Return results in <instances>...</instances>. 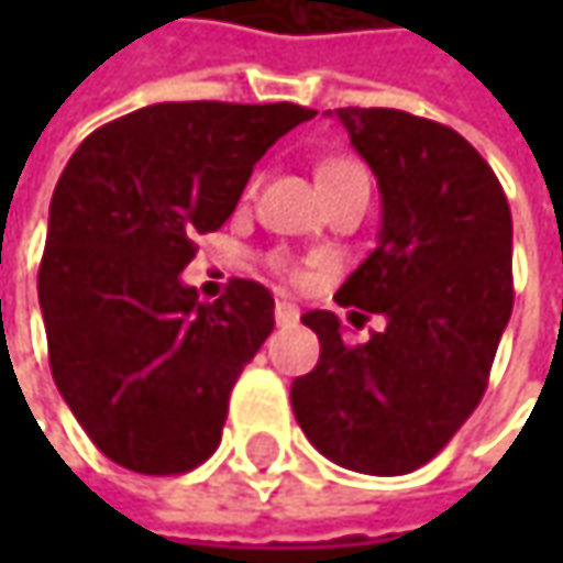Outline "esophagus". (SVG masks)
I'll use <instances>...</instances> for the list:
<instances>
[{"instance_id":"esophagus-1","label":"esophagus","mask_w":563,"mask_h":563,"mask_svg":"<svg viewBox=\"0 0 563 563\" xmlns=\"http://www.w3.org/2000/svg\"><path fill=\"white\" fill-rule=\"evenodd\" d=\"M274 312H277V322H280V325H292V322H299V309H296L292 302H286V299L277 302V309H274Z\"/></svg>"}]
</instances>
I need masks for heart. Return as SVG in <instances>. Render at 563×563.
I'll return each instance as SVG.
<instances>
[{
	"label": "heart",
	"instance_id": "b5f03b06",
	"mask_svg": "<svg viewBox=\"0 0 563 563\" xmlns=\"http://www.w3.org/2000/svg\"><path fill=\"white\" fill-rule=\"evenodd\" d=\"M358 172H365L358 163H352V159H329L322 169H319V181H322V188H329V185H335V181H342V178H349V175H358ZM277 271H283L286 277H299L286 261H277Z\"/></svg>",
	"mask_w": 563,
	"mask_h": 563
}]
</instances>
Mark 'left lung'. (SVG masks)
<instances>
[{
  "label": "left lung",
  "instance_id": "8db88e82",
  "mask_svg": "<svg viewBox=\"0 0 563 563\" xmlns=\"http://www.w3.org/2000/svg\"><path fill=\"white\" fill-rule=\"evenodd\" d=\"M382 188V231L339 306L385 312L365 345L312 309L319 362L292 413L332 463L404 476L430 463L483 400L511 316V211L489 163L450 126L388 110H335Z\"/></svg>",
  "mask_w": 563,
  "mask_h": 563
}]
</instances>
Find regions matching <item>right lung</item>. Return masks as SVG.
Masks as SVG:
<instances>
[{
    "label": "right lung",
    "instance_id": "obj_1",
    "mask_svg": "<svg viewBox=\"0 0 563 563\" xmlns=\"http://www.w3.org/2000/svg\"><path fill=\"white\" fill-rule=\"evenodd\" d=\"M316 110L153 103L93 130L57 178L38 302L60 397L93 446L178 476L221 443L231 388L274 332V296L231 280L201 302L178 274L261 156Z\"/></svg>",
    "mask_w": 563,
    "mask_h": 563
}]
</instances>
